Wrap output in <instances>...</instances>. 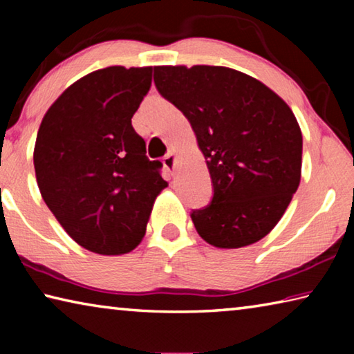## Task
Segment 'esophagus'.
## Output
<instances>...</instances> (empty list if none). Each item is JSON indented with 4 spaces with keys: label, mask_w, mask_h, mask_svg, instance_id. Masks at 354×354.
<instances>
[{
    "label": "esophagus",
    "mask_w": 354,
    "mask_h": 354,
    "mask_svg": "<svg viewBox=\"0 0 354 354\" xmlns=\"http://www.w3.org/2000/svg\"><path fill=\"white\" fill-rule=\"evenodd\" d=\"M175 164H176V153H175V149H170V151L167 153L164 158V165L167 167V169L175 173Z\"/></svg>",
    "instance_id": "obj_1"
}]
</instances>
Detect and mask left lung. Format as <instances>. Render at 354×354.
I'll return each mask as SVG.
<instances>
[{"label":"left lung","instance_id":"obj_1","mask_svg":"<svg viewBox=\"0 0 354 354\" xmlns=\"http://www.w3.org/2000/svg\"><path fill=\"white\" fill-rule=\"evenodd\" d=\"M159 93L192 124L205 154L214 196L190 217L217 248L266 237L301 179V129L290 107L266 84L214 65L154 67Z\"/></svg>","mask_w":354,"mask_h":354}]
</instances>
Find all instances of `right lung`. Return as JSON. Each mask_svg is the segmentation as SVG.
Listing matches in <instances>:
<instances>
[{
    "label": "right lung",
    "instance_id": "right-lung-1",
    "mask_svg": "<svg viewBox=\"0 0 354 354\" xmlns=\"http://www.w3.org/2000/svg\"><path fill=\"white\" fill-rule=\"evenodd\" d=\"M151 73L120 65L92 71L51 104L39 128L34 169L41 198L67 234L93 253L133 251L156 196L169 185L131 123Z\"/></svg>",
    "mask_w": 354,
    "mask_h": 354
}]
</instances>
